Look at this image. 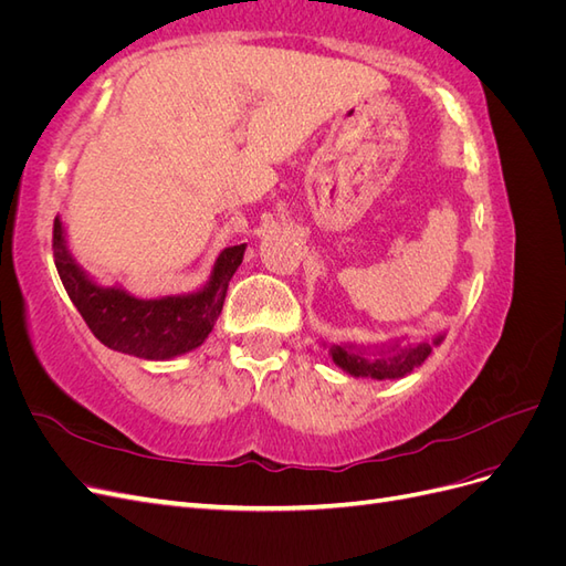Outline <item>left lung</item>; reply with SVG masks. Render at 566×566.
Instances as JSON below:
<instances>
[{"instance_id":"8db88e82","label":"left lung","mask_w":566,"mask_h":566,"mask_svg":"<svg viewBox=\"0 0 566 566\" xmlns=\"http://www.w3.org/2000/svg\"><path fill=\"white\" fill-rule=\"evenodd\" d=\"M447 333H439L432 342H418V345H401V339L385 342V345H354V342H337L325 345L333 356V364L339 366L352 378H373V380H399L424 364L432 354V347H439Z\"/></svg>"}]
</instances>
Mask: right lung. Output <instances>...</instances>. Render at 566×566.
<instances>
[{"label": "right lung", "mask_w": 566, "mask_h": 566, "mask_svg": "<svg viewBox=\"0 0 566 566\" xmlns=\"http://www.w3.org/2000/svg\"><path fill=\"white\" fill-rule=\"evenodd\" d=\"M245 248L241 243L221 250L210 279L193 293L144 300L127 293L119 283L94 281L67 248L61 217L54 219V262L67 297L98 342L146 361H169L202 345L221 314L229 281L241 266Z\"/></svg>", "instance_id": "obj_1"}]
</instances>
